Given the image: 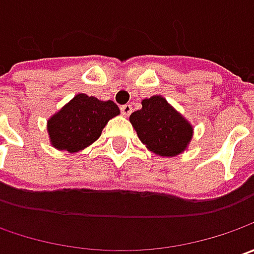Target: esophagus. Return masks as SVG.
Returning <instances> with one entry per match:
<instances>
[{"instance_id":"1","label":"esophagus","mask_w":254,"mask_h":254,"mask_svg":"<svg viewBox=\"0 0 254 254\" xmlns=\"http://www.w3.org/2000/svg\"><path fill=\"white\" fill-rule=\"evenodd\" d=\"M120 110H122V114L123 116H126V117H128L132 112V106L131 104H124L120 107Z\"/></svg>"}]
</instances>
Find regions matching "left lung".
Instances as JSON below:
<instances>
[{"mask_svg": "<svg viewBox=\"0 0 254 254\" xmlns=\"http://www.w3.org/2000/svg\"><path fill=\"white\" fill-rule=\"evenodd\" d=\"M130 123L145 147L161 157H175L188 148L193 127L162 96L144 99Z\"/></svg>", "mask_w": 254, "mask_h": 254, "instance_id": "obj_1", "label": "left lung"}]
</instances>
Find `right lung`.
<instances>
[{"instance_id":"obj_1","label":"right lung","mask_w":254,"mask_h":254,"mask_svg":"<svg viewBox=\"0 0 254 254\" xmlns=\"http://www.w3.org/2000/svg\"><path fill=\"white\" fill-rule=\"evenodd\" d=\"M119 114L120 110L112 100L103 102L79 93L48 120L51 144L58 150L80 151L96 141L107 122Z\"/></svg>"}]
</instances>
